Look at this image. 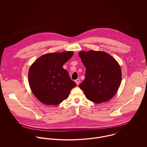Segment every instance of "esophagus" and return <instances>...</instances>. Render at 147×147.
I'll list each match as a JSON object with an SVG mask.
<instances>
[{
  "mask_svg": "<svg viewBox=\"0 0 147 147\" xmlns=\"http://www.w3.org/2000/svg\"><path fill=\"white\" fill-rule=\"evenodd\" d=\"M75 82H76V84L78 85L79 84V83H80V79H78L77 80H75Z\"/></svg>",
  "mask_w": 147,
  "mask_h": 147,
  "instance_id": "34e87169",
  "label": "esophagus"
}]
</instances>
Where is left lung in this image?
<instances>
[{
    "label": "left lung",
    "mask_w": 147,
    "mask_h": 147,
    "mask_svg": "<svg viewBox=\"0 0 147 147\" xmlns=\"http://www.w3.org/2000/svg\"><path fill=\"white\" fill-rule=\"evenodd\" d=\"M79 55L86 68L85 79L79 86L88 100L97 104L108 101L121 84L120 65L104 51H81Z\"/></svg>",
    "instance_id": "1"
}]
</instances>
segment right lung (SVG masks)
Here are the masks:
<instances>
[{"mask_svg": "<svg viewBox=\"0 0 147 147\" xmlns=\"http://www.w3.org/2000/svg\"><path fill=\"white\" fill-rule=\"evenodd\" d=\"M72 51L46 54L37 59L29 71L32 92L43 104L57 105L67 99L76 84L71 79L63 64L71 58Z\"/></svg>", "mask_w": 147, "mask_h": 147, "instance_id": "add662e5", "label": "right lung"}]
</instances>
